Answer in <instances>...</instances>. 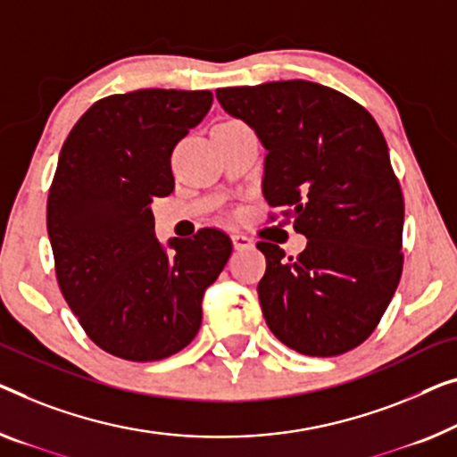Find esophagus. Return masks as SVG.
<instances>
[{"instance_id":"34e87169","label":"esophagus","mask_w":457,"mask_h":457,"mask_svg":"<svg viewBox=\"0 0 457 457\" xmlns=\"http://www.w3.org/2000/svg\"><path fill=\"white\" fill-rule=\"evenodd\" d=\"M231 242H234V248L236 250H248V248H254V240L244 234H234L231 236Z\"/></svg>"}]
</instances>
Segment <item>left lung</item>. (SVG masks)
<instances>
[{"label": "left lung", "instance_id": "8db88e82", "mask_svg": "<svg viewBox=\"0 0 457 457\" xmlns=\"http://www.w3.org/2000/svg\"><path fill=\"white\" fill-rule=\"evenodd\" d=\"M215 94L267 149L264 199L308 237L289 258L256 244L267 258L258 297L270 332L310 357L355 349L376 330L404 264V196L384 133L359 102L314 81Z\"/></svg>", "mask_w": 457, "mask_h": 457}]
</instances>
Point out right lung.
I'll use <instances>...</instances> for the list:
<instances>
[{
    "mask_svg": "<svg viewBox=\"0 0 457 457\" xmlns=\"http://www.w3.org/2000/svg\"><path fill=\"white\" fill-rule=\"evenodd\" d=\"M213 104L209 90L112 94L87 108L61 147L46 229L61 294L92 343L127 361H160L196 337L203 294L231 254L221 229L154 234V196L174 190L170 158Z\"/></svg>",
    "mask_w": 457,
    "mask_h": 457,
    "instance_id": "obj_1",
    "label": "right lung"
}]
</instances>
